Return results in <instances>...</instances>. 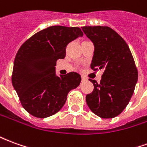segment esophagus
<instances>
[{
    "label": "esophagus",
    "mask_w": 147,
    "mask_h": 147,
    "mask_svg": "<svg viewBox=\"0 0 147 147\" xmlns=\"http://www.w3.org/2000/svg\"><path fill=\"white\" fill-rule=\"evenodd\" d=\"M86 80H87L86 77H85L84 76H82V82H85Z\"/></svg>",
    "instance_id": "esophagus-1"
}]
</instances>
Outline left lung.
Segmentation results:
<instances>
[{"mask_svg": "<svg viewBox=\"0 0 147 147\" xmlns=\"http://www.w3.org/2000/svg\"><path fill=\"white\" fill-rule=\"evenodd\" d=\"M94 45L90 68L104 70L100 83L90 79L94 90L86 97L87 105L105 119L120 114L132 97L138 80V70L128 45L109 27H83Z\"/></svg>", "mask_w": 147, "mask_h": 147, "instance_id": "obj_1", "label": "left lung"}]
</instances>
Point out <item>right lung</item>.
Segmentation results:
<instances>
[{
    "label": "right lung",
    "instance_id": "add662e5",
    "mask_svg": "<svg viewBox=\"0 0 147 147\" xmlns=\"http://www.w3.org/2000/svg\"><path fill=\"white\" fill-rule=\"evenodd\" d=\"M80 27L51 26L34 34L23 43L16 55L11 83L22 106L30 115L45 118L54 115L67 100L71 90L81 82L71 71L57 76V61L66 56L67 44L82 37Z\"/></svg>",
    "mask_w": 147,
    "mask_h": 147
}]
</instances>
